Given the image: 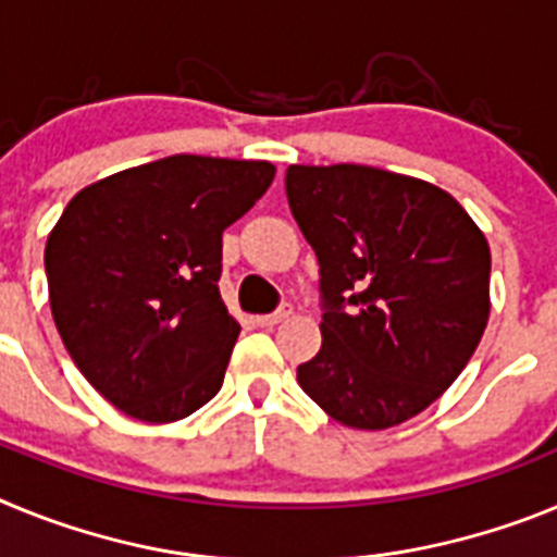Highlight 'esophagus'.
Masks as SVG:
<instances>
[{"mask_svg": "<svg viewBox=\"0 0 557 557\" xmlns=\"http://www.w3.org/2000/svg\"><path fill=\"white\" fill-rule=\"evenodd\" d=\"M289 314H293V307H289V304H284V307L278 309V312L259 314V318H256V323H259V326H262V329H273V326H278V323L287 321Z\"/></svg>", "mask_w": 557, "mask_h": 557, "instance_id": "1", "label": "esophagus"}]
</instances>
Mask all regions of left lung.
Wrapping results in <instances>:
<instances>
[{
	"instance_id": "obj_1",
	"label": "left lung",
	"mask_w": 557,
	"mask_h": 557,
	"mask_svg": "<svg viewBox=\"0 0 557 557\" xmlns=\"http://www.w3.org/2000/svg\"><path fill=\"white\" fill-rule=\"evenodd\" d=\"M284 184L321 264L323 343L298 385L351 430L405 424L480 346L488 239L449 191L398 172L293 164Z\"/></svg>"
}]
</instances>
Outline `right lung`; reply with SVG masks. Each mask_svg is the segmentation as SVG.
I'll return each mask as SVG.
<instances>
[{"label":"right lung","instance_id":"right-lung-1","mask_svg":"<svg viewBox=\"0 0 557 557\" xmlns=\"http://www.w3.org/2000/svg\"><path fill=\"white\" fill-rule=\"evenodd\" d=\"M270 161L170 156L86 186L49 231V307L102 398L147 424L218 396L239 337L220 298L223 231L273 184Z\"/></svg>","mask_w":557,"mask_h":557}]
</instances>
